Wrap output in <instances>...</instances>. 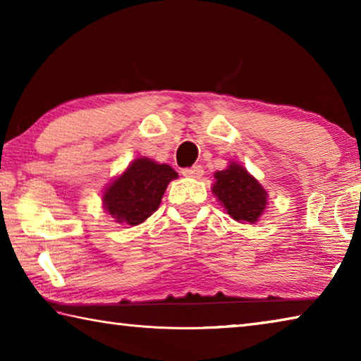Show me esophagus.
Returning a JSON list of instances; mask_svg holds the SVG:
<instances>
[{
  "label": "esophagus",
  "mask_w": 361,
  "mask_h": 361,
  "mask_svg": "<svg viewBox=\"0 0 361 361\" xmlns=\"http://www.w3.org/2000/svg\"><path fill=\"white\" fill-rule=\"evenodd\" d=\"M183 175L189 176V178H200L204 175V167L202 166H192L189 169L183 170Z\"/></svg>",
  "instance_id": "obj_1"
}]
</instances>
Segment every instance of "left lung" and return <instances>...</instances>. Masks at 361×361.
Returning a JSON list of instances; mask_svg holds the SVG:
<instances>
[{
	"mask_svg": "<svg viewBox=\"0 0 361 361\" xmlns=\"http://www.w3.org/2000/svg\"><path fill=\"white\" fill-rule=\"evenodd\" d=\"M212 192L228 215L242 224H255L264 213L269 194L261 183L237 162L215 172Z\"/></svg>",
	"mask_w": 361,
	"mask_h": 361,
	"instance_id": "1",
	"label": "left lung"
}]
</instances>
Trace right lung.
Wrapping results in <instances>:
<instances>
[{
  "label": "right lung",
  "instance_id": "1",
  "mask_svg": "<svg viewBox=\"0 0 361 361\" xmlns=\"http://www.w3.org/2000/svg\"><path fill=\"white\" fill-rule=\"evenodd\" d=\"M178 173L149 157H137L116 176L102 195L103 209L118 224L138 226L154 213L169 183Z\"/></svg>",
  "mask_w": 361,
  "mask_h": 361
}]
</instances>
